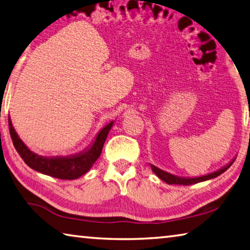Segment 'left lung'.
Listing matches in <instances>:
<instances>
[{"mask_svg":"<svg viewBox=\"0 0 250 250\" xmlns=\"http://www.w3.org/2000/svg\"><path fill=\"white\" fill-rule=\"evenodd\" d=\"M236 160V158L231 159V161H229L226 166L222 167L221 168H218V170L208 173V174H205V175H202V176H194V177H186V176H177L172 174V173H168L167 171H163L159 168L158 167L153 166V164H150V167L152 168V171H153L156 175H158L159 179H161L162 181L166 182L167 184H176V185H192V184H196V183H200V182H204L207 180H210V179H214V177H217L218 175H221L222 173L225 172L228 167H229L232 163H234V161Z\"/></svg>","mask_w":250,"mask_h":250,"instance_id":"left-lung-1","label":"left lung"}]
</instances>
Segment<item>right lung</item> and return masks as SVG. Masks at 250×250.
Returning <instances> with one entry per match:
<instances>
[{
  "instance_id": "obj_1",
  "label": "right lung",
  "mask_w": 250,
  "mask_h": 250,
  "mask_svg": "<svg viewBox=\"0 0 250 250\" xmlns=\"http://www.w3.org/2000/svg\"><path fill=\"white\" fill-rule=\"evenodd\" d=\"M113 124L115 121H110L109 124L104 125L96 134L95 140L90 143L89 146L78 153L70 155L43 156L33 152L22 141V139L19 137L18 132L14 129L11 117L8 116V126H10L12 141L24 162L33 170L40 172L42 174L61 180H76L90 170L101 154L104 141Z\"/></svg>"
}]
</instances>
